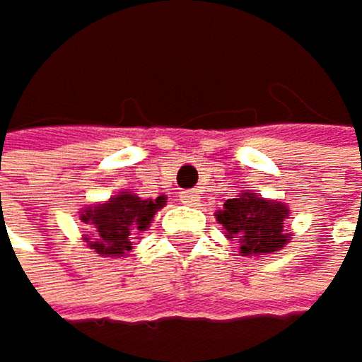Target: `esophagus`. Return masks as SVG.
<instances>
[{
  "instance_id": "1",
  "label": "esophagus",
  "mask_w": 362,
  "mask_h": 362,
  "mask_svg": "<svg viewBox=\"0 0 362 362\" xmlns=\"http://www.w3.org/2000/svg\"><path fill=\"white\" fill-rule=\"evenodd\" d=\"M181 199H183V204H197V202H199V192L188 190V192L181 194Z\"/></svg>"
}]
</instances>
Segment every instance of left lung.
Listing matches in <instances>:
<instances>
[{
	"instance_id": "8db88e82",
	"label": "left lung",
	"mask_w": 362,
	"mask_h": 362,
	"mask_svg": "<svg viewBox=\"0 0 362 362\" xmlns=\"http://www.w3.org/2000/svg\"><path fill=\"white\" fill-rule=\"evenodd\" d=\"M288 206L263 199L256 192H240L235 199H226L217 211V224L224 226L226 238L240 243L243 256H267L279 252L290 240L284 228Z\"/></svg>"
}]
</instances>
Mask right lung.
Listing matches in <instances>:
<instances>
[{"instance_id":"add662e5","label":"right lung","mask_w":362,"mask_h":362,"mask_svg":"<svg viewBox=\"0 0 362 362\" xmlns=\"http://www.w3.org/2000/svg\"><path fill=\"white\" fill-rule=\"evenodd\" d=\"M165 199V194L142 199L134 192H119L106 204L88 206L81 213V220L90 224L83 240L102 256H127L131 252V235L147 231Z\"/></svg>"}]
</instances>
